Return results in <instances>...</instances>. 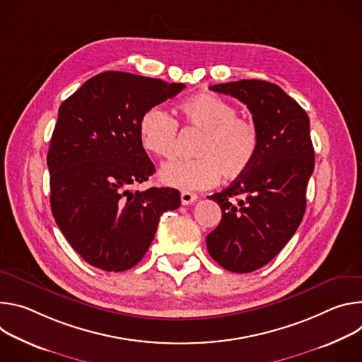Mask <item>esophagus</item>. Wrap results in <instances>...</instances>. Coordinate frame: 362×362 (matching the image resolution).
<instances>
[{"instance_id": "1", "label": "esophagus", "mask_w": 362, "mask_h": 362, "mask_svg": "<svg viewBox=\"0 0 362 362\" xmlns=\"http://www.w3.org/2000/svg\"><path fill=\"white\" fill-rule=\"evenodd\" d=\"M197 194L194 192H189V191H182L181 192V204L182 206H189V204H194L197 202Z\"/></svg>"}]
</instances>
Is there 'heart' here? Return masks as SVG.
<instances>
[{
    "instance_id": "b5f03b06",
    "label": "heart",
    "mask_w": 362,
    "mask_h": 362,
    "mask_svg": "<svg viewBox=\"0 0 362 362\" xmlns=\"http://www.w3.org/2000/svg\"><path fill=\"white\" fill-rule=\"evenodd\" d=\"M180 115L187 128L203 132L195 146L197 158L164 165L160 182L181 191H199L214 187L221 174L235 178L249 171L260 149V132L252 119L237 116L233 103L213 93L188 98L180 105ZM138 136L148 153L171 158L178 124L167 109L153 106L141 116Z\"/></svg>"
}]
</instances>
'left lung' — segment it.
<instances>
[{
  "instance_id": "left-lung-1",
  "label": "left lung",
  "mask_w": 362,
  "mask_h": 362,
  "mask_svg": "<svg viewBox=\"0 0 362 362\" xmlns=\"http://www.w3.org/2000/svg\"><path fill=\"white\" fill-rule=\"evenodd\" d=\"M243 102L260 132L253 165L216 192L221 221L207 238L210 256L226 270L249 273L267 264L298 230L315 167L309 117L302 106L266 80L210 86Z\"/></svg>"
}]
</instances>
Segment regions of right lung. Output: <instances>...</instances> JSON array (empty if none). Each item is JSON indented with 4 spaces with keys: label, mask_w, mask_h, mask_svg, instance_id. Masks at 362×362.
I'll return each mask as SVG.
<instances>
[{
    "label": "right lung",
    "mask_w": 362,
    "mask_h": 362,
    "mask_svg": "<svg viewBox=\"0 0 362 362\" xmlns=\"http://www.w3.org/2000/svg\"><path fill=\"white\" fill-rule=\"evenodd\" d=\"M184 88L103 71L60 105L47 153L50 206L67 242L89 264L106 272L134 267L159 217L180 207L174 188H132L155 173L139 142L141 116Z\"/></svg>",
    "instance_id": "add662e5"
}]
</instances>
